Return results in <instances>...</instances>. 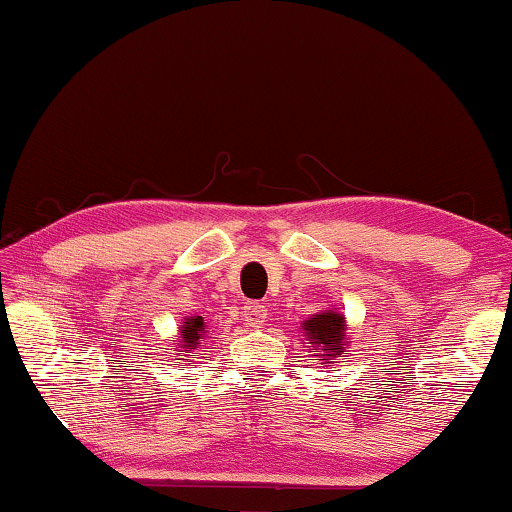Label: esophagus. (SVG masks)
Instances as JSON below:
<instances>
[{
	"mask_svg": "<svg viewBox=\"0 0 512 512\" xmlns=\"http://www.w3.org/2000/svg\"><path fill=\"white\" fill-rule=\"evenodd\" d=\"M266 319V307L262 303H246L243 307V321L250 328H259Z\"/></svg>",
	"mask_w": 512,
	"mask_h": 512,
	"instance_id": "34e87169",
	"label": "esophagus"
}]
</instances>
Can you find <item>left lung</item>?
I'll use <instances>...</instances> for the list:
<instances>
[{"label":"left lung","instance_id":"1","mask_svg":"<svg viewBox=\"0 0 512 512\" xmlns=\"http://www.w3.org/2000/svg\"><path fill=\"white\" fill-rule=\"evenodd\" d=\"M307 342L312 344V353L321 355V358L332 360L344 353V316L337 312H321L314 314L310 321L303 323ZM328 364V362H323Z\"/></svg>","mask_w":512,"mask_h":512}]
</instances>
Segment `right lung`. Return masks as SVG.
Segmentation results:
<instances>
[{"instance_id":"1","label":"right lung","mask_w":512,"mask_h":512,"mask_svg":"<svg viewBox=\"0 0 512 512\" xmlns=\"http://www.w3.org/2000/svg\"><path fill=\"white\" fill-rule=\"evenodd\" d=\"M202 330H205V323H202V316H196V319L184 321V328H182V348H198V342L202 339Z\"/></svg>"}]
</instances>
